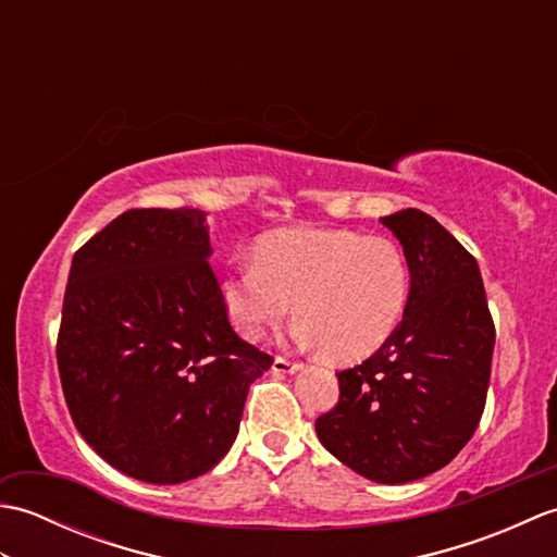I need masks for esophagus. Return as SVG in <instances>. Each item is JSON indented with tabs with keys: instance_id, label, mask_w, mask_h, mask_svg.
<instances>
[{
	"instance_id": "1",
	"label": "esophagus",
	"mask_w": 557,
	"mask_h": 557,
	"mask_svg": "<svg viewBox=\"0 0 557 557\" xmlns=\"http://www.w3.org/2000/svg\"><path fill=\"white\" fill-rule=\"evenodd\" d=\"M299 371H301V363L289 361L285 357H275V361H272V373H299Z\"/></svg>"
}]
</instances>
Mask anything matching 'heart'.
Segmentation results:
<instances>
[{
	"label": "heart",
	"mask_w": 557,
	"mask_h": 557,
	"mask_svg": "<svg viewBox=\"0 0 557 557\" xmlns=\"http://www.w3.org/2000/svg\"><path fill=\"white\" fill-rule=\"evenodd\" d=\"M409 258L395 239L354 230L285 227L260 236L253 263L220 280L222 304L248 339L292 313L297 337L337 361L383 347L407 311Z\"/></svg>",
	"instance_id": "heart-1"
}]
</instances>
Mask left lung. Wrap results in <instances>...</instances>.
Returning <instances> with one entry per match:
<instances>
[{"mask_svg":"<svg viewBox=\"0 0 557 557\" xmlns=\"http://www.w3.org/2000/svg\"><path fill=\"white\" fill-rule=\"evenodd\" d=\"M405 248L411 292L373 357L339 371V401L318 441L375 483H409L449 465L486 407L495 325L476 258L417 208L381 218Z\"/></svg>","mask_w":557,"mask_h":557,"instance_id":"obj_1","label":"left lung"}]
</instances>
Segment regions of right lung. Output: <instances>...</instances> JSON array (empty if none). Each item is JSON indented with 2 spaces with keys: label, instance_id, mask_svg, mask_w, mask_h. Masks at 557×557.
<instances>
[{
  "label": "right lung",
  "instance_id": "add662e5",
  "mask_svg": "<svg viewBox=\"0 0 557 557\" xmlns=\"http://www.w3.org/2000/svg\"><path fill=\"white\" fill-rule=\"evenodd\" d=\"M206 212L136 208L71 260L57 366L96 453L146 483H184L230 453L272 357L230 325Z\"/></svg>",
  "mask_w": 557,
  "mask_h": 557
}]
</instances>
